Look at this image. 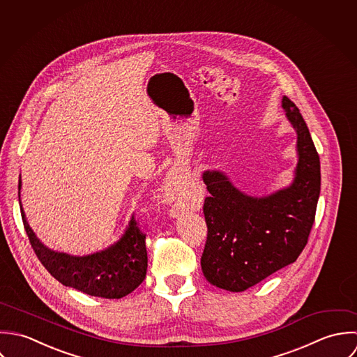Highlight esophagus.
Instances as JSON below:
<instances>
[{"mask_svg": "<svg viewBox=\"0 0 357 357\" xmlns=\"http://www.w3.org/2000/svg\"><path fill=\"white\" fill-rule=\"evenodd\" d=\"M172 189H174V188H172L171 182H168V183H167V186H165V190H167V193H168L169 196H172Z\"/></svg>", "mask_w": 357, "mask_h": 357, "instance_id": "34e87169", "label": "esophagus"}]
</instances>
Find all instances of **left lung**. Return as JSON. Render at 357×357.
I'll return each mask as SVG.
<instances>
[{"instance_id": "obj_1", "label": "left lung", "mask_w": 357, "mask_h": 357, "mask_svg": "<svg viewBox=\"0 0 357 357\" xmlns=\"http://www.w3.org/2000/svg\"><path fill=\"white\" fill-rule=\"evenodd\" d=\"M283 107L298 134L294 183L265 199L238 192L225 175H203L207 240L202 255L204 278L222 289L240 292L296 261L314 222L320 195V158L298 107Z\"/></svg>"}]
</instances>
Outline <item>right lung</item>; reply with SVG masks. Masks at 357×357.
<instances>
[{"mask_svg": "<svg viewBox=\"0 0 357 357\" xmlns=\"http://www.w3.org/2000/svg\"><path fill=\"white\" fill-rule=\"evenodd\" d=\"M20 213L31 248L43 266L59 283L92 296L120 299L144 280L147 271L146 234L137 218L131 219L124 237L109 250L88 257H70L44 247L29 227L23 210Z\"/></svg>", "mask_w": 357, "mask_h": 357, "instance_id": "1", "label": "right lung"}]
</instances>
